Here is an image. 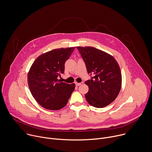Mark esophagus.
I'll return each instance as SVG.
<instances>
[{
    "mask_svg": "<svg viewBox=\"0 0 152 152\" xmlns=\"http://www.w3.org/2000/svg\"><path fill=\"white\" fill-rule=\"evenodd\" d=\"M83 84V82H81V83H75V85L77 86H80V85H81Z\"/></svg>",
    "mask_w": 152,
    "mask_h": 152,
    "instance_id": "34e87169",
    "label": "esophagus"
}]
</instances>
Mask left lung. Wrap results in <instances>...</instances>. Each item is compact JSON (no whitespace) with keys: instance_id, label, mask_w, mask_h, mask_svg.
<instances>
[{"instance_id":"left-lung-1","label":"left lung","mask_w":152,"mask_h":152,"mask_svg":"<svg viewBox=\"0 0 152 152\" xmlns=\"http://www.w3.org/2000/svg\"><path fill=\"white\" fill-rule=\"evenodd\" d=\"M85 62L88 74L94 77L85 81L88 92L87 102L94 107L110 105L122 87V73L116 60L110 54L92 47H77Z\"/></svg>"}]
</instances>
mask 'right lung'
I'll return each instance as SVG.
<instances>
[{
  "mask_svg": "<svg viewBox=\"0 0 152 152\" xmlns=\"http://www.w3.org/2000/svg\"><path fill=\"white\" fill-rule=\"evenodd\" d=\"M75 47L57 48L38 56L27 75L28 86L33 97L44 108L58 110L64 108L75 89V84L58 81L65 71V64Z\"/></svg>",
  "mask_w": 152,
  "mask_h": 152,
  "instance_id": "add662e5",
  "label": "right lung"
}]
</instances>
